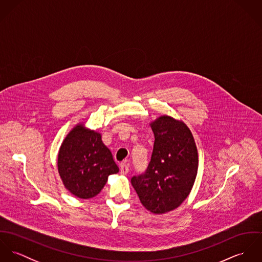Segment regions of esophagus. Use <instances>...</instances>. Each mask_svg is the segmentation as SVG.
<instances>
[{"instance_id": "esophagus-1", "label": "esophagus", "mask_w": 262, "mask_h": 262, "mask_svg": "<svg viewBox=\"0 0 262 262\" xmlns=\"http://www.w3.org/2000/svg\"><path fill=\"white\" fill-rule=\"evenodd\" d=\"M128 171H129L128 164H127L126 162H122V163L120 164V172H121V174L125 176V174L128 173Z\"/></svg>"}]
</instances>
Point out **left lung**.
<instances>
[{
    "label": "left lung",
    "instance_id": "obj_1",
    "mask_svg": "<svg viewBox=\"0 0 262 262\" xmlns=\"http://www.w3.org/2000/svg\"><path fill=\"white\" fill-rule=\"evenodd\" d=\"M149 125L155 138L149 165L131 184L143 207L162 215L180 207L189 194L198 173V149L182 120L162 115Z\"/></svg>",
    "mask_w": 262,
    "mask_h": 262
}]
</instances>
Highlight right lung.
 Listing matches in <instances>:
<instances>
[{
  "instance_id": "add662e5",
  "label": "right lung",
  "mask_w": 262,
  "mask_h": 262,
  "mask_svg": "<svg viewBox=\"0 0 262 262\" xmlns=\"http://www.w3.org/2000/svg\"><path fill=\"white\" fill-rule=\"evenodd\" d=\"M57 168L64 187L76 198L88 200L101 192L108 178L119 171L102 134L79 122L63 139Z\"/></svg>"
}]
</instances>
